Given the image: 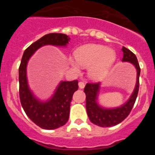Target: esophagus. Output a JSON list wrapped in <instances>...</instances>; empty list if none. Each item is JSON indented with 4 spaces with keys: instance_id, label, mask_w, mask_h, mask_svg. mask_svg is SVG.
<instances>
[{
    "instance_id": "esophagus-1",
    "label": "esophagus",
    "mask_w": 155,
    "mask_h": 155,
    "mask_svg": "<svg viewBox=\"0 0 155 155\" xmlns=\"http://www.w3.org/2000/svg\"><path fill=\"white\" fill-rule=\"evenodd\" d=\"M84 85H85V84H84V83L83 81H80L78 83V86H79V87H80V88H84Z\"/></svg>"
}]
</instances>
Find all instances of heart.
Masks as SVG:
<instances>
[{
  "mask_svg": "<svg viewBox=\"0 0 155 155\" xmlns=\"http://www.w3.org/2000/svg\"><path fill=\"white\" fill-rule=\"evenodd\" d=\"M78 64L83 67H88V76L93 80L98 81L105 76L108 70L115 59V53L112 50L99 45H87L78 48L74 53ZM74 69L79 71L78 64L71 61Z\"/></svg>",
  "mask_w": 155,
  "mask_h": 155,
  "instance_id": "heart-1",
  "label": "heart"
}]
</instances>
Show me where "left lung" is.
I'll return each mask as SVG.
<instances>
[{
  "label": "left lung",
  "instance_id": "left-lung-1",
  "mask_svg": "<svg viewBox=\"0 0 155 155\" xmlns=\"http://www.w3.org/2000/svg\"><path fill=\"white\" fill-rule=\"evenodd\" d=\"M122 50L124 52V57L122 59V61L130 62L135 66L137 71V83L134 91L131 94L130 98L125 104L120 107L113 109H105L101 107L97 103L100 83H87L84 87V91L86 94V110L87 116L91 123L98 127H113L124 121L131 112L137 97L140 84L139 77L140 74V68L138 64L137 58L133 52L124 46H123Z\"/></svg>",
  "mask_w": 155,
  "mask_h": 155
}]
</instances>
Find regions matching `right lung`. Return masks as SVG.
Listing matches in <instances>:
<instances>
[{
	"label": "right lung",
	"instance_id": "obj_1",
	"mask_svg": "<svg viewBox=\"0 0 155 155\" xmlns=\"http://www.w3.org/2000/svg\"><path fill=\"white\" fill-rule=\"evenodd\" d=\"M70 38L65 34L50 33L30 45L25 50L18 69L19 97L21 106L34 124L45 130H54L65 125L69 119L70 106L78 81H61L50 100L41 102L30 91L26 77V67L31 55L41 46L53 45L65 46Z\"/></svg>",
	"mask_w": 155,
	"mask_h": 155
}]
</instances>
